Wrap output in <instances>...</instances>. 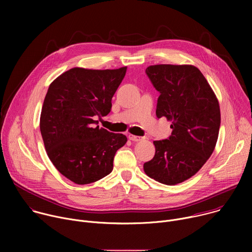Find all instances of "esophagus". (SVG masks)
I'll list each match as a JSON object with an SVG mask.
<instances>
[{
	"label": "esophagus",
	"mask_w": 252,
	"mask_h": 252,
	"mask_svg": "<svg viewBox=\"0 0 252 252\" xmlns=\"http://www.w3.org/2000/svg\"><path fill=\"white\" fill-rule=\"evenodd\" d=\"M128 137H129V139L132 140V141H139V140L142 139V137H140V136H138V135H132V134H129Z\"/></svg>",
	"instance_id": "obj_1"
}]
</instances>
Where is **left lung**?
<instances>
[{"label":"left lung","mask_w":252,"mask_h":252,"mask_svg":"<svg viewBox=\"0 0 252 252\" xmlns=\"http://www.w3.org/2000/svg\"><path fill=\"white\" fill-rule=\"evenodd\" d=\"M146 73L159 96L157 117L171 122V135L155 140L156 155L143 164L155 181L174 186L194 175L217 145L220 110L201 71L191 64H155Z\"/></svg>","instance_id":"left-lung-1"}]
</instances>
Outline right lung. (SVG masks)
<instances>
[{"instance_id": "add662e5", "label": "right lung", "mask_w": 252, "mask_h": 252, "mask_svg": "<svg viewBox=\"0 0 252 252\" xmlns=\"http://www.w3.org/2000/svg\"><path fill=\"white\" fill-rule=\"evenodd\" d=\"M126 73L117 69L70 68L49 87L40 129L56 168L77 185L110 174L114 158L127 138L96 126L95 118L111 112L112 98Z\"/></svg>"}]
</instances>
